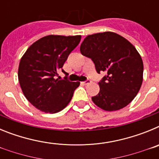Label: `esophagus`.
I'll list each match as a JSON object with an SVG mask.
<instances>
[{
    "label": "esophagus",
    "instance_id": "34e87169",
    "mask_svg": "<svg viewBox=\"0 0 159 159\" xmlns=\"http://www.w3.org/2000/svg\"><path fill=\"white\" fill-rule=\"evenodd\" d=\"M91 82H92V81L90 80H87L84 81V82H83V84H84V85H88V84H91Z\"/></svg>",
    "mask_w": 159,
    "mask_h": 159
}]
</instances>
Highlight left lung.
I'll return each instance as SVG.
<instances>
[{
  "mask_svg": "<svg viewBox=\"0 0 159 159\" xmlns=\"http://www.w3.org/2000/svg\"><path fill=\"white\" fill-rule=\"evenodd\" d=\"M80 49L97 72L107 73L99 82V92L92 97L94 103L107 111L128 105L143 83V63L135 48L120 35L105 32L87 36Z\"/></svg>",
  "mask_w": 159,
  "mask_h": 159,
  "instance_id": "1",
  "label": "left lung"
}]
</instances>
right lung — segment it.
<instances>
[{
	"instance_id": "1",
	"label": "right lung",
	"mask_w": 159,
	"mask_h": 159,
	"mask_svg": "<svg viewBox=\"0 0 159 159\" xmlns=\"http://www.w3.org/2000/svg\"><path fill=\"white\" fill-rule=\"evenodd\" d=\"M81 36H44L33 43L22 57L18 79L26 99L45 113H57L71 101L80 82L67 80L63 65L75 48ZM61 70L64 80L54 78Z\"/></svg>"
}]
</instances>
